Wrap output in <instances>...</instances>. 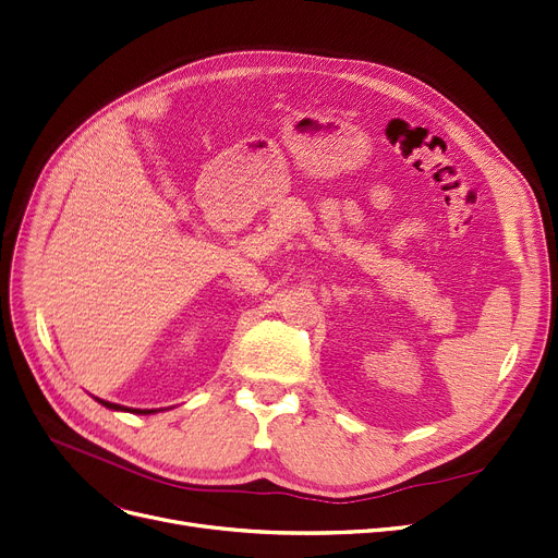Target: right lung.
Here are the masks:
<instances>
[{"mask_svg":"<svg viewBox=\"0 0 558 558\" xmlns=\"http://www.w3.org/2000/svg\"><path fill=\"white\" fill-rule=\"evenodd\" d=\"M105 408H109V410H125V413H136V415H153V413H157V410H138V408H125V405H118V403H111V401H102V399H98Z\"/></svg>","mask_w":558,"mask_h":558,"instance_id":"add662e5","label":"right lung"}]
</instances>
